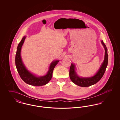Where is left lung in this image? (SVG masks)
Masks as SVG:
<instances>
[{
  "label": "left lung",
  "mask_w": 120,
  "mask_h": 120,
  "mask_svg": "<svg viewBox=\"0 0 120 120\" xmlns=\"http://www.w3.org/2000/svg\"><path fill=\"white\" fill-rule=\"evenodd\" d=\"M101 43L105 49L104 59L100 68L94 76L91 77H80L75 71L74 64L72 63L71 64L70 68L69 76L70 79L75 85L81 87H88L97 83L102 78L108 66V54L107 48L103 40L101 41Z\"/></svg>",
  "instance_id": "1"
}]
</instances>
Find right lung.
<instances>
[{"instance_id": "add662e5", "label": "right lung", "mask_w": 120, "mask_h": 120, "mask_svg": "<svg viewBox=\"0 0 120 120\" xmlns=\"http://www.w3.org/2000/svg\"><path fill=\"white\" fill-rule=\"evenodd\" d=\"M26 38V36H24L17 46L15 57V64L17 71L22 79L27 84L37 86L45 85L51 79L53 70L59 61L56 60L52 62L49 70L45 75L37 77L31 73L26 68L21 56V49Z\"/></svg>"}]
</instances>
